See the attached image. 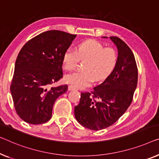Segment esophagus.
<instances>
[{"label": "esophagus", "instance_id": "34e87169", "mask_svg": "<svg viewBox=\"0 0 159 159\" xmlns=\"http://www.w3.org/2000/svg\"><path fill=\"white\" fill-rule=\"evenodd\" d=\"M68 90H69V91H72V90H73V89H75V88L73 87V86H71V85H69V86H68Z\"/></svg>", "mask_w": 159, "mask_h": 159}]
</instances>
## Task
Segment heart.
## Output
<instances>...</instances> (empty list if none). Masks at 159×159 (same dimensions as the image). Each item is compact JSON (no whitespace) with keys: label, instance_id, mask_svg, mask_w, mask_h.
Returning a JSON list of instances; mask_svg holds the SVG:
<instances>
[{"label":"heart","instance_id":"b5f03b06","mask_svg":"<svg viewBox=\"0 0 159 159\" xmlns=\"http://www.w3.org/2000/svg\"><path fill=\"white\" fill-rule=\"evenodd\" d=\"M80 61L84 63V71L66 75L65 80L75 88L86 87L96 80L106 79L113 72L118 61L117 52L113 48H105L96 40H86L78 45L76 51L68 48L63 56V66L66 70H73Z\"/></svg>","mask_w":159,"mask_h":159}]
</instances>
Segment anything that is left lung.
Instances as JSON below:
<instances>
[{
	"instance_id": "obj_1",
	"label": "left lung",
	"mask_w": 159,
	"mask_h": 159,
	"mask_svg": "<svg viewBox=\"0 0 159 159\" xmlns=\"http://www.w3.org/2000/svg\"><path fill=\"white\" fill-rule=\"evenodd\" d=\"M110 39L118 48L114 70L91 93H81L74 109L78 122L93 131L106 129L119 119L131 105L138 82V68L131 48L118 37Z\"/></svg>"
}]
</instances>
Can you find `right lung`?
Listing matches in <instances>:
<instances>
[{
  "instance_id": "1",
  "label": "right lung",
  "mask_w": 159,
  "mask_h": 159,
  "mask_svg": "<svg viewBox=\"0 0 159 159\" xmlns=\"http://www.w3.org/2000/svg\"><path fill=\"white\" fill-rule=\"evenodd\" d=\"M76 35L48 30L28 41L15 63L11 93L16 113L28 124L51 119L53 104L68 90L67 85L51 87L63 78V56Z\"/></svg>"
}]
</instances>
